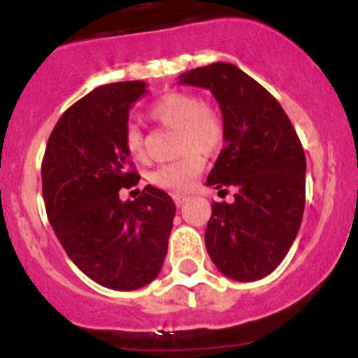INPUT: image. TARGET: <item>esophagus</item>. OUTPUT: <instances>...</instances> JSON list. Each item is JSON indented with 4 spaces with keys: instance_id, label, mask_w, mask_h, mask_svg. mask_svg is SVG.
Wrapping results in <instances>:
<instances>
[{
    "instance_id": "obj_1",
    "label": "esophagus",
    "mask_w": 358,
    "mask_h": 358,
    "mask_svg": "<svg viewBox=\"0 0 358 358\" xmlns=\"http://www.w3.org/2000/svg\"><path fill=\"white\" fill-rule=\"evenodd\" d=\"M173 201H175V204L178 206V208H182V206L185 204L187 201H189V197H187V196H178V194H176V196H173Z\"/></svg>"
}]
</instances>
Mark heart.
<instances>
[{"instance_id":"b5f03b06","label":"heart","mask_w":358,"mask_h":358,"mask_svg":"<svg viewBox=\"0 0 358 358\" xmlns=\"http://www.w3.org/2000/svg\"><path fill=\"white\" fill-rule=\"evenodd\" d=\"M149 117L168 128L178 129V150L185 154L178 161L161 164L149 175L154 187L168 192L182 194L192 189L194 182L204 169V156L220 152L225 143V121L211 106L202 103L194 93L171 92L150 106ZM124 149L135 161L145 156L143 135L136 126L124 131Z\"/></svg>"}]
</instances>
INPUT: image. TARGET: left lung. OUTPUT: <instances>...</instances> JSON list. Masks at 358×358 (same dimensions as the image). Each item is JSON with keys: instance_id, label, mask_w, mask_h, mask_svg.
<instances>
[{"instance_id": "obj_1", "label": "left lung", "mask_w": 358, "mask_h": 358, "mask_svg": "<svg viewBox=\"0 0 358 358\" xmlns=\"http://www.w3.org/2000/svg\"><path fill=\"white\" fill-rule=\"evenodd\" d=\"M206 88L225 121V147L206 185L234 189V202H213L206 249L237 282L272 273L298 236L305 209L306 159L280 103L234 64L216 62L180 76Z\"/></svg>"}]
</instances>
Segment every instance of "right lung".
<instances>
[{
    "mask_svg": "<svg viewBox=\"0 0 358 358\" xmlns=\"http://www.w3.org/2000/svg\"><path fill=\"white\" fill-rule=\"evenodd\" d=\"M145 81L103 85L64 112L41 164L43 199L57 239L85 275L114 291H135L161 272L175 202L147 185L138 199L119 190L136 185L124 149L129 109Z\"/></svg>",
    "mask_w": 358,
    "mask_h": 358,
    "instance_id": "1",
    "label": "right lung"
}]
</instances>
